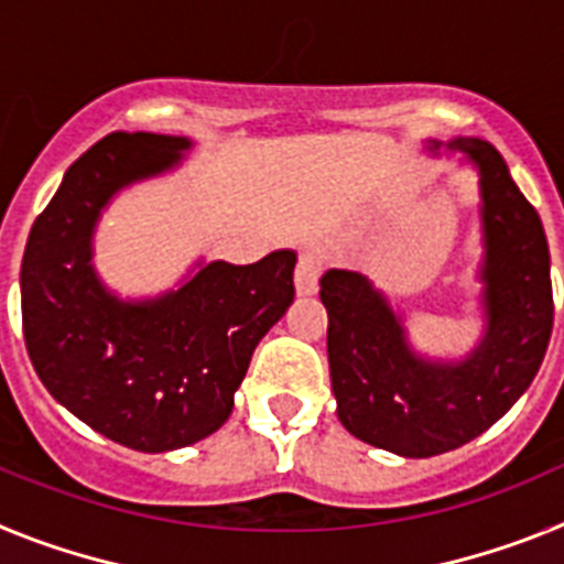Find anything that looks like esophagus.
Returning <instances> with one entry per match:
<instances>
[{"mask_svg": "<svg viewBox=\"0 0 564 564\" xmlns=\"http://www.w3.org/2000/svg\"><path fill=\"white\" fill-rule=\"evenodd\" d=\"M322 271H325V262H322V257H318L316 251L302 253L296 262V291L302 293V296H311V293H316Z\"/></svg>", "mask_w": 564, "mask_h": 564, "instance_id": "obj_1", "label": "esophagus"}]
</instances>
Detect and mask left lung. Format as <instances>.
<instances>
[{
	"mask_svg": "<svg viewBox=\"0 0 564 564\" xmlns=\"http://www.w3.org/2000/svg\"><path fill=\"white\" fill-rule=\"evenodd\" d=\"M446 149L480 172L486 333L475 350L463 361L417 356L401 316L361 273L333 268L318 291L338 421L401 457L443 455L500 421L534 381L554 327L551 253L536 208L488 141L455 138Z\"/></svg>",
	"mask_w": 564,
	"mask_h": 564,
	"instance_id": "1",
	"label": "left lung"
}]
</instances>
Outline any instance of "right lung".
Wrapping results in <instances>:
<instances>
[{
    "instance_id": "right-lung-1",
    "label": "right lung",
    "mask_w": 564,
    "mask_h": 564,
    "mask_svg": "<svg viewBox=\"0 0 564 564\" xmlns=\"http://www.w3.org/2000/svg\"><path fill=\"white\" fill-rule=\"evenodd\" d=\"M188 138L112 132L64 174L22 257V330L33 370L78 421L134 452H172L228 421L259 338L293 302L296 253L253 265L197 262L177 291L123 302L93 268L115 192L169 172Z\"/></svg>"
}]
</instances>
